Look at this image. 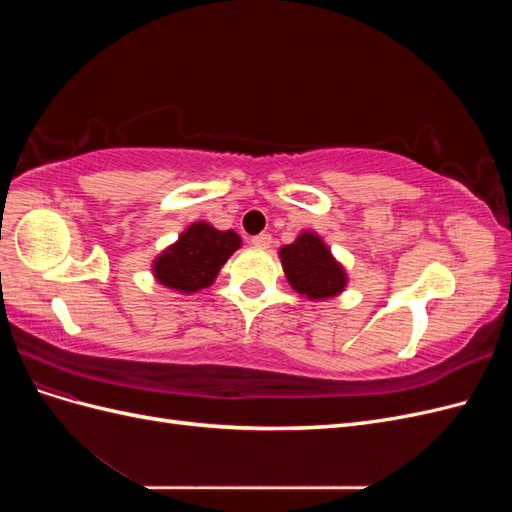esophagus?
I'll list each match as a JSON object with an SVG mask.
<instances>
[{
  "label": "esophagus",
  "instance_id": "34e87169",
  "mask_svg": "<svg viewBox=\"0 0 512 512\" xmlns=\"http://www.w3.org/2000/svg\"><path fill=\"white\" fill-rule=\"evenodd\" d=\"M252 243H254L256 247H269V245H271V237L267 235V232H260V235L252 237Z\"/></svg>",
  "mask_w": 512,
  "mask_h": 512
}]
</instances>
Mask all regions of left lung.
I'll return each instance as SVG.
<instances>
[{
	"mask_svg": "<svg viewBox=\"0 0 512 512\" xmlns=\"http://www.w3.org/2000/svg\"><path fill=\"white\" fill-rule=\"evenodd\" d=\"M280 260L286 280L309 301H324L342 294L348 275L329 245L312 230H303L292 243L280 247Z\"/></svg>",
	"mask_w": 512,
	"mask_h": 512,
	"instance_id": "8db88e82",
	"label": "left lung"
}]
</instances>
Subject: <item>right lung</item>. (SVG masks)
Here are the masks:
<instances>
[{
	"label": "right lung",
	"mask_w": 512,
	"mask_h": 512,
	"mask_svg": "<svg viewBox=\"0 0 512 512\" xmlns=\"http://www.w3.org/2000/svg\"><path fill=\"white\" fill-rule=\"evenodd\" d=\"M241 247L235 230H218L209 222H194L179 239L156 256L151 273L162 286L192 294L209 288L224 262Z\"/></svg>",
	"instance_id": "add662e5"
}]
</instances>
